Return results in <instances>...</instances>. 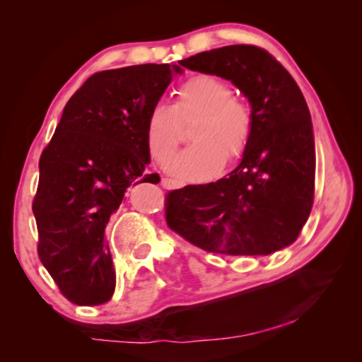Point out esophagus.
<instances>
[{
    "label": "esophagus",
    "mask_w": 362,
    "mask_h": 362,
    "mask_svg": "<svg viewBox=\"0 0 362 362\" xmlns=\"http://www.w3.org/2000/svg\"><path fill=\"white\" fill-rule=\"evenodd\" d=\"M163 187L168 189H175V188H182L183 183L173 180V179H163Z\"/></svg>",
    "instance_id": "1"
}]
</instances>
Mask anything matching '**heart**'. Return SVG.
I'll return each instance as SVG.
<instances>
[{"instance_id":"b5f03b06","label":"heart","mask_w":362,"mask_h":362,"mask_svg":"<svg viewBox=\"0 0 362 362\" xmlns=\"http://www.w3.org/2000/svg\"><path fill=\"white\" fill-rule=\"evenodd\" d=\"M222 79L209 75L189 78L177 90V105L158 103L146 119V142L151 156L164 163L179 148L182 124L199 115L192 129V142L166 164L180 180H204L223 168L225 159L238 158L250 136L252 119L247 107L235 97Z\"/></svg>"}]
</instances>
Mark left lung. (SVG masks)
I'll return each instance as SVG.
<instances>
[{"instance_id": "8db88e82", "label": "left lung", "mask_w": 362, "mask_h": 362, "mask_svg": "<svg viewBox=\"0 0 362 362\" xmlns=\"http://www.w3.org/2000/svg\"><path fill=\"white\" fill-rule=\"evenodd\" d=\"M231 81L250 105V136L236 169L168 194L170 230L207 252L269 255L297 240L315 194L313 124L302 90L267 51L223 46L183 60Z\"/></svg>"}]
</instances>
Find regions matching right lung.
Returning <instances> with one entry per match:
<instances>
[{
	"label": "right lung",
	"mask_w": 362,
	"mask_h": 362,
	"mask_svg": "<svg viewBox=\"0 0 362 362\" xmlns=\"http://www.w3.org/2000/svg\"><path fill=\"white\" fill-rule=\"evenodd\" d=\"M179 65L144 64L95 73L66 102L40 158L33 199L38 255L70 302H108L116 274L107 225L124 193L158 183L146 173V119Z\"/></svg>",
	"instance_id": "right-lung-1"
}]
</instances>
